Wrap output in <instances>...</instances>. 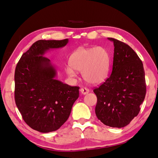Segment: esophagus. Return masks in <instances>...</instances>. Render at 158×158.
<instances>
[{"label": "esophagus", "mask_w": 158, "mask_h": 158, "mask_svg": "<svg viewBox=\"0 0 158 158\" xmlns=\"http://www.w3.org/2000/svg\"><path fill=\"white\" fill-rule=\"evenodd\" d=\"M80 92H81V93L82 94H86L89 93V89L86 88H81V89H80Z\"/></svg>", "instance_id": "1"}]
</instances>
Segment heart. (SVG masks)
<instances>
[{
  "label": "heart",
  "instance_id": "heart-1",
  "mask_svg": "<svg viewBox=\"0 0 158 158\" xmlns=\"http://www.w3.org/2000/svg\"><path fill=\"white\" fill-rule=\"evenodd\" d=\"M110 54L103 46L79 47L70 55L69 64L66 68L67 75L75 77L81 71L83 79L90 84H98L107 77L110 69Z\"/></svg>",
  "mask_w": 158,
  "mask_h": 158
}]
</instances>
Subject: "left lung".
I'll return each mask as SVG.
<instances>
[{
    "label": "left lung",
    "mask_w": 158,
    "mask_h": 158,
    "mask_svg": "<svg viewBox=\"0 0 158 158\" xmlns=\"http://www.w3.org/2000/svg\"><path fill=\"white\" fill-rule=\"evenodd\" d=\"M107 39L114 46L112 71L109 78L94 89L97 97L95 113L104 125L121 128L140 112L146 94L144 70L130 46L114 38Z\"/></svg>",
    "instance_id": "left-lung-1"
}]
</instances>
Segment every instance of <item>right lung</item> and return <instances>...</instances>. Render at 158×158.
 <instances>
[{"mask_svg": "<svg viewBox=\"0 0 158 158\" xmlns=\"http://www.w3.org/2000/svg\"><path fill=\"white\" fill-rule=\"evenodd\" d=\"M69 39L40 40L22 55L15 70V101L31 128L42 133L56 131L66 121L79 97L77 86L55 79L57 69L44 57L51 49L62 48Z\"/></svg>", "mask_w": 158, "mask_h": 158, "instance_id": "right-lung-1", "label": "right lung"}]
</instances>
